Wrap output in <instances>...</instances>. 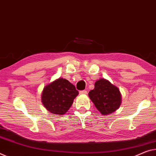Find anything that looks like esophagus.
<instances>
[{
  "label": "esophagus",
  "mask_w": 156,
  "mask_h": 156,
  "mask_svg": "<svg viewBox=\"0 0 156 156\" xmlns=\"http://www.w3.org/2000/svg\"><path fill=\"white\" fill-rule=\"evenodd\" d=\"M80 93L81 95H86V94H87V91H86V90H81V91L80 92Z\"/></svg>",
  "instance_id": "esophagus-1"
}]
</instances>
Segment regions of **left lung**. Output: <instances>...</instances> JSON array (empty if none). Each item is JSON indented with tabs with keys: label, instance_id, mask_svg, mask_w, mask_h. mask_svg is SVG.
<instances>
[{
	"label": "left lung",
	"instance_id": "1",
	"mask_svg": "<svg viewBox=\"0 0 156 156\" xmlns=\"http://www.w3.org/2000/svg\"><path fill=\"white\" fill-rule=\"evenodd\" d=\"M88 96L98 111L105 116L116 111L122 102L119 88L102 78L95 81L94 89L88 93Z\"/></svg>",
	"mask_w": 156,
	"mask_h": 156
}]
</instances>
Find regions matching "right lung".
I'll return each instance as SVG.
<instances>
[{"label":"right lung","mask_w":156,"mask_h":156,"mask_svg":"<svg viewBox=\"0 0 156 156\" xmlns=\"http://www.w3.org/2000/svg\"><path fill=\"white\" fill-rule=\"evenodd\" d=\"M78 94L73 83L66 79L58 78L44 86L41 101L48 112L62 116L70 108Z\"/></svg>","instance_id":"right-lung-1"}]
</instances>
